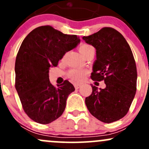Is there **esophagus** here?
<instances>
[{
	"label": "esophagus",
	"instance_id": "obj_1",
	"mask_svg": "<svg viewBox=\"0 0 149 149\" xmlns=\"http://www.w3.org/2000/svg\"><path fill=\"white\" fill-rule=\"evenodd\" d=\"M74 87L76 89V90H78V89H79L80 87H81V85H79V84H75L74 85Z\"/></svg>",
	"mask_w": 149,
	"mask_h": 149
}]
</instances>
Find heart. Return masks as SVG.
I'll return each instance as SVG.
<instances>
[{"label": "heart", "instance_id": "obj_1", "mask_svg": "<svg viewBox=\"0 0 149 149\" xmlns=\"http://www.w3.org/2000/svg\"><path fill=\"white\" fill-rule=\"evenodd\" d=\"M94 49L91 45H87V44H83L79 47V52L82 55H84V54L87 52H88L90 49ZM86 72L85 71H81V70H77L74 69L71 71L69 73V76L70 77L71 80L74 83H80L81 81H83V80L84 79Z\"/></svg>", "mask_w": 149, "mask_h": 149}]
</instances>
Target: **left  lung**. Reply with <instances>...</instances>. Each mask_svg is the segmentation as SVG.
I'll use <instances>...</instances> for the list:
<instances>
[{
  "instance_id": "obj_1",
  "label": "left lung",
  "mask_w": 149,
  "mask_h": 149,
  "mask_svg": "<svg viewBox=\"0 0 149 149\" xmlns=\"http://www.w3.org/2000/svg\"><path fill=\"white\" fill-rule=\"evenodd\" d=\"M83 39L96 49L91 78L106 84L104 89L91 85L85 104L102 122H115L127 114L136 94L137 73L131 48L123 36L110 27Z\"/></svg>"
}]
</instances>
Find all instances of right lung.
Returning <instances> with one entry per match:
<instances>
[{"label":"right lung","instance_id":"obj_1","mask_svg":"<svg viewBox=\"0 0 149 149\" xmlns=\"http://www.w3.org/2000/svg\"><path fill=\"white\" fill-rule=\"evenodd\" d=\"M80 42L79 36L64 34L50 26L35 29L22 42L15 61V88L25 113L35 122L50 123L64 112L75 88L68 80L53 86L49 70Z\"/></svg>","mask_w":149,"mask_h":149}]
</instances>
